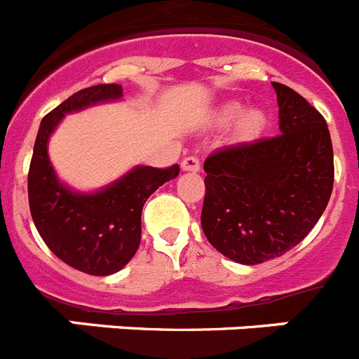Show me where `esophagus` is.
I'll list each match as a JSON object with an SVG mask.
<instances>
[{
	"mask_svg": "<svg viewBox=\"0 0 359 359\" xmlns=\"http://www.w3.org/2000/svg\"><path fill=\"white\" fill-rule=\"evenodd\" d=\"M180 168H182V171L197 173V171H201V162H198L197 157H186L180 162Z\"/></svg>",
	"mask_w": 359,
	"mask_h": 359,
	"instance_id": "34e87169",
	"label": "esophagus"
}]
</instances>
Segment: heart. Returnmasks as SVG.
Here are the masks:
<instances>
[{"instance_id": "heart-1", "label": "heart", "mask_w": 359, "mask_h": 359, "mask_svg": "<svg viewBox=\"0 0 359 359\" xmlns=\"http://www.w3.org/2000/svg\"><path fill=\"white\" fill-rule=\"evenodd\" d=\"M240 113H242V104L240 102H226L215 114V124L217 126H227V124H231L238 117ZM264 124H266L264 114L260 110H257V108H253V110L244 111L240 116L238 124H236V132H238L240 137L248 139V137L257 135L262 128H264Z\"/></svg>"}]
</instances>
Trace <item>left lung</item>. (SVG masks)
Here are the masks:
<instances>
[{"instance_id": "8db88e82", "label": "left lung", "mask_w": 359, "mask_h": 359, "mask_svg": "<svg viewBox=\"0 0 359 359\" xmlns=\"http://www.w3.org/2000/svg\"><path fill=\"white\" fill-rule=\"evenodd\" d=\"M280 133L217 149L204 162L201 222L217 251L244 266L282 257L316 226L334 182L332 142L322 114L273 83Z\"/></svg>"}]
</instances>
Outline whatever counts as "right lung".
<instances>
[{
    "label": "right lung",
    "mask_w": 359,
    "mask_h": 359,
    "mask_svg": "<svg viewBox=\"0 0 359 359\" xmlns=\"http://www.w3.org/2000/svg\"><path fill=\"white\" fill-rule=\"evenodd\" d=\"M119 99L121 85H95L79 90L45 115L29 170L30 213L41 238L65 264L93 276L117 273L132 260L141 244L142 205L180 171L177 164L164 170L135 166L92 193L76 191L57 179L48 141L65 115Z\"/></svg>",
    "instance_id": "obj_1"
}]
</instances>
